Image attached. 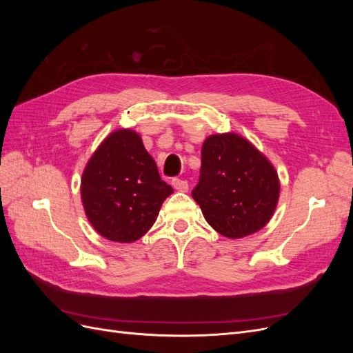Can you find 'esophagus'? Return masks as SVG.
<instances>
[{"instance_id": "esophagus-1", "label": "esophagus", "mask_w": 353, "mask_h": 353, "mask_svg": "<svg viewBox=\"0 0 353 353\" xmlns=\"http://www.w3.org/2000/svg\"><path fill=\"white\" fill-rule=\"evenodd\" d=\"M172 185L176 191H183V193H185V191L188 190V183L185 179H181V178H174Z\"/></svg>"}]
</instances>
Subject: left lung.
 Listing matches in <instances>:
<instances>
[{
    "mask_svg": "<svg viewBox=\"0 0 353 353\" xmlns=\"http://www.w3.org/2000/svg\"><path fill=\"white\" fill-rule=\"evenodd\" d=\"M209 225L228 239L263 228L280 196L272 163L234 132L208 137L201 147L199 184L191 193Z\"/></svg>",
    "mask_w": 353,
    "mask_h": 353,
    "instance_id": "8db88e82",
    "label": "left lung"
}]
</instances>
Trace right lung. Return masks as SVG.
<instances>
[{
  "label": "right lung",
  "instance_id": "obj_1",
  "mask_svg": "<svg viewBox=\"0 0 353 353\" xmlns=\"http://www.w3.org/2000/svg\"><path fill=\"white\" fill-rule=\"evenodd\" d=\"M172 193L141 137L131 130H117L105 138L81 181L85 215L100 236L116 243L141 239Z\"/></svg>",
  "mask_w": 353,
  "mask_h": 353
}]
</instances>
